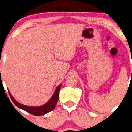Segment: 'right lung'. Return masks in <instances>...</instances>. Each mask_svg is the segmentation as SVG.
I'll list each match as a JSON object with an SVG mask.
<instances>
[{"mask_svg": "<svg viewBox=\"0 0 132 132\" xmlns=\"http://www.w3.org/2000/svg\"><path fill=\"white\" fill-rule=\"evenodd\" d=\"M61 85H62V84L59 85L55 89L52 96L51 97V98L49 100V101L47 103H46L45 104L41 106H39V107H31V106H27L24 105L23 104H21V103H20L19 102H17V101L12 96L10 92H9V93L11 100L13 101L14 104L16 106H17L18 108L22 109V110H25L26 112L32 114V115L41 116L50 112V111H52V110L55 107L57 103L58 102L59 93L60 88H61Z\"/></svg>", "mask_w": 132, "mask_h": 132, "instance_id": "1", "label": "right lung"}]
</instances>
